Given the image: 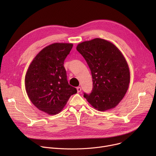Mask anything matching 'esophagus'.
<instances>
[{"instance_id":"1","label":"esophagus","mask_w":156,"mask_h":156,"mask_svg":"<svg viewBox=\"0 0 156 156\" xmlns=\"http://www.w3.org/2000/svg\"><path fill=\"white\" fill-rule=\"evenodd\" d=\"M76 89H77V92L79 93V92H81V87H78L77 88H76Z\"/></svg>"}]
</instances>
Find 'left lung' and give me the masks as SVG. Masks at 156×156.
Listing matches in <instances>:
<instances>
[{
  "label": "left lung",
  "mask_w": 156,
  "mask_h": 156,
  "mask_svg": "<svg viewBox=\"0 0 156 156\" xmlns=\"http://www.w3.org/2000/svg\"><path fill=\"white\" fill-rule=\"evenodd\" d=\"M76 50L84 57L92 76V92L84 93L83 97L99 111L116 107L128 90L130 80L124 56L113 44L98 38L79 44Z\"/></svg>",
  "instance_id": "left-lung-1"
}]
</instances>
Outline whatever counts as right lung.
<instances>
[{
    "instance_id": "obj_1",
    "label": "right lung",
    "mask_w": 156,
    "mask_h": 156,
    "mask_svg": "<svg viewBox=\"0 0 156 156\" xmlns=\"http://www.w3.org/2000/svg\"><path fill=\"white\" fill-rule=\"evenodd\" d=\"M73 45L55 43L47 46L36 55L26 74L29 99L38 109L50 115L60 112L71 95L77 92L69 85L64 67Z\"/></svg>"
}]
</instances>
